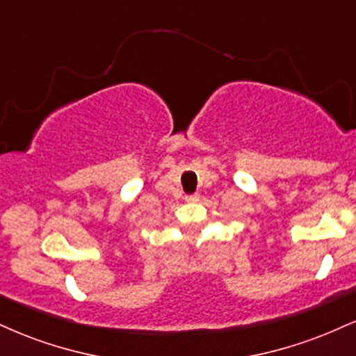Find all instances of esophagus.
I'll list each match as a JSON object with an SVG mask.
<instances>
[{
    "instance_id": "obj_1",
    "label": "esophagus",
    "mask_w": 356,
    "mask_h": 356,
    "mask_svg": "<svg viewBox=\"0 0 356 356\" xmlns=\"http://www.w3.org/2000/svg\"><path fill=\"white\" fill-rule=\"evenodd\" d=\"M186 201H187V202H195V201H199V194H197V192H195V194L186 195Z\"/></svg>"
}]
</instances>
